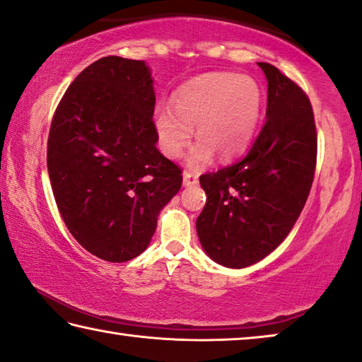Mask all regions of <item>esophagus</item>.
Returning <instances> with one entry per match:
<instances>
[{
    "mask_svg": "<svg viewBox=\"0 0 362 362\" xmlns=\"http://www.w3.org/2000/svg\"><path fill=\"white\" fill-rule=\"evenodd\" d=\"M198 174L197 172H192V170H185L183 172V185L185 187H192V185H197L198 183Z\"/></svg>",
    "mask_w": 362,
    "mask_h": 362,
    "instance_id": "esophagus-1",
    "label": "esophagus"
}]
</instances>
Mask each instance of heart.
Returning a JSON list of instances; mask_svg holds the SVG:
<instances>
[{
  "mask_svg": "<svg viewBox=\"0 0 362 362\" xmlns=\"http://www.w3.org/2000/svg\"><path fill=\"white\" fill-rule=\"evenodd\" d=\"M261 106L262 88L253 77L204 74L177 91L174 110L159 107L154 114L160 150L168 158H179L197 125L202 143L188 156L192 165L208 163L212 151L222 159L238 156L253 140Z\"/></svg>",
  "mask_w": 362,
  "mask_h": 362,
  "instance_id": "heart-1",
  "label": "heart"
}]
</instances>
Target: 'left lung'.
I'll use <instances>...</instances> for the list:
<instances>
[{"mask_svg": "<svg viewBox=\"0 0 362 362\" xmlns=\"http://www.w3.org/2000/svg\"><path fill=\"white\" fill-rule=\"evenodd\" d=\"M257 66L267 78L266 124L243 159L199 177L208 197L197 219L199 242L211 259L233 269L284 242L305 208L317 160L308 95L275 66Z\"/></svg>", "mask_w": 362, "mask_h": 362, "instance_id": "1", "label": "left lung"}]
</instances>
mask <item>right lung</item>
<instances>
[{"label": "right lung", "mask_w": 362, "mask_h": 362, "mask_svg": "<svg viewBox=\"0 0 362 362\" xmlns=\"http://www.w3.org/2000/svg\"><path fill=\"white\" fill-rule=\"evenodd\" d=\"M153 78L143 61L106 56L69 85L51 120L47 164L72 237L125 262L150 245L182 169L156 148Z\"/></svg>", "instance_id": "1"}]
</instances>
